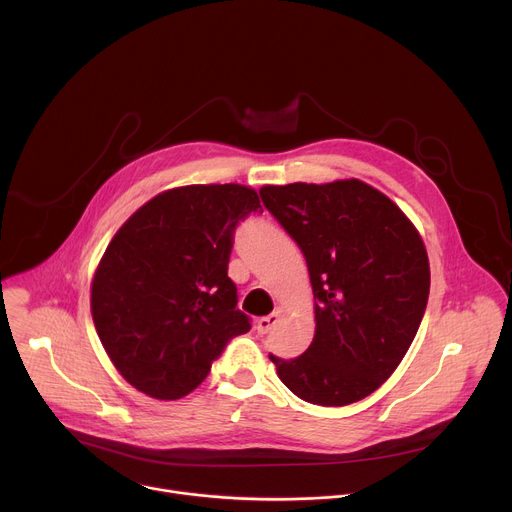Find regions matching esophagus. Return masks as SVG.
<instances>
[{
  "instance_id": "esophagus-1",
  "label": "esophagus",
  "mask_w": 512,
  "mask_h": 512,
  "mask_svg": "<svg viewBox=\"0 0 512 512\" xmlns=\"http://www.w3.org/2000/svg\"><path fill=\"white\" fill-rule=\"evenodd\" d=\"M279 320H281V312L275 310V312H271L269 316H263V318L257 320V330H259L261 334H267L275 324H279Z\"/></svg>"
}]
</instances>
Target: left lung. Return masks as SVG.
<instances>
[{"label":"left lung","mask_w":512,"mask_h":512,"mask_svg":"<svg viewBox=\"0 0 512 512\" xmlns=\"http://www.w3.org/2000/svg\"><path fill=\"white\" fill-rule=\"evenodd\" d=\"M308 263L316 332L304 354H269L300 399L342 407L377 391L399 367L429 296L421 235L383 192L356 178L259 190Z\"/></svg>","instance_id":"left-lung-1"}]
</instances>
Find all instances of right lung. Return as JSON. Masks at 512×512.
<instances>
[{
	"mask_svg": "<svg viewBox=\"0 0 512 512\" xmlns=\"http://www.w3.org/2000/svg\"><path fill=\"white\" fill-rule=\"evenodd\" d=\"M263 212L243 184H192L137 208L107 245L91 314L119 375L160 401L192 393L233 336L249 332L227 275L233 233Z\"/></svg>",
	"mask_w": 512,
	"mask_h": 512,
	"instance_id": "add662e5",
	"label": "right lung"
}]
</instances>
